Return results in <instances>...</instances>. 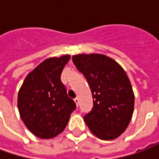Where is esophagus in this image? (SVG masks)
Returning a JSON list of instances; mask_svg holds the SVG:
<instances>
[{
  "label": "esophagus",
  "instance_id": "1",
  "mask_svg": "<svg viewBox=\"0 0 159 159\" xmlns=\"http://www.w3.org/2000/svg\"><path fill=\"white\" fill-rule=\"evenodd\" d=\"M74 101H75V103H76V107H78V106H79V99H78V98H76V99H74Z\"/></svg>",
  "mask_w": 159,
  "mask_h": 159
}]
</instances>
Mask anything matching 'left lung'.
Masks as SVG:
<instances>
[{"label": "left lung", "mask_w": 159, "mask_h": 159, "mask_svg": "<svg viewBox=\"0 0 159 159\" xmlns=\"http://www.w3.org/2000/svg\"><path fill=\"white\" fill-rule=\"evenodd\" d=\"M73 64L85 76L93 97V108L83 118L91 132L101 140L116 139L129 125L134 95L124 70L103 54H76Z\"/></svg>", "instance_id": "8db88e82"}]
</instances>
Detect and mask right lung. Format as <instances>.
<instances>
[{
	"mask_svg": "<svg viewBox=\"0 0 159 159\" xmlns=\"http://www.w3.org/2000/svg\"><path fill=\"white\" fill-rule=\"evenodd\" d=\"M70 55L44 60L29 73L18 95V108L27 129L36 136L50 139L65 129L76 109L60 79Z\"/></svg>",
	"mask_w": 159,
	"mask_h": 159,
	"instance_id": "add662e5",
	"label": "right lung"
}]
</instances>
